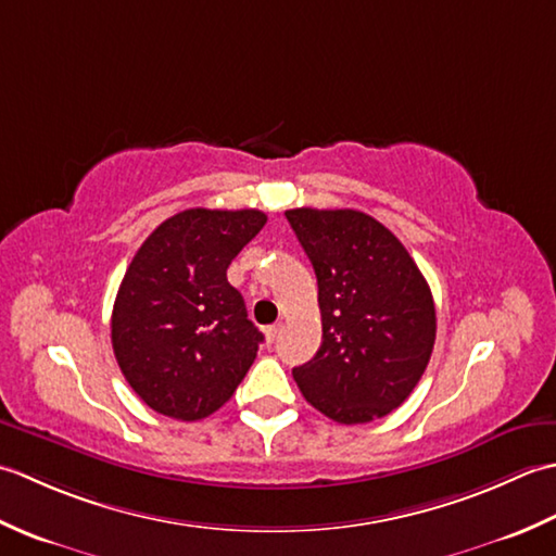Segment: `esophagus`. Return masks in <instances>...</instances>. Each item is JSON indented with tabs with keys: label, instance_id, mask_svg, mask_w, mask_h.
<instances>
[{
	"label": "esophagus",
	"instance_id": "esophagus-1",
	"mask_svg": "<svg viewBox=\"0 0 556 556\" xmlns=\"http://www.w3.org/2000/svg\"><path fill=\"white\" fill-rule=\"evenodd\" d=\"M279 332H281V325H271V327H267V329H265L267 344H275L277 337H279Z\"/></svg>",
	"mask_w": 556,
	"mask_h": 556
}]
</instances>
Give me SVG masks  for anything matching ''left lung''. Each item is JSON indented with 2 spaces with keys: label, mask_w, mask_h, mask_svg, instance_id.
Returning <instances> with one entry per match:
<instances>
[{
  "label": "left lung",
  "mask_w": 556,
  "mask_h": 556,
  "mask_svg": "<svg viewBox=\"0 0 556 556\" xmlns=\"http://www.w3.org/2000/svg\"><path fill=\"white\" fill-rule=\"evenodd\" d=\"M317 277L323 344L293 368L305 401L344 425L399 408L430 363L428 281L396 236L358 210H287Z\"/></svg>",
  "instance_id": "obj_1"
}]
</instances>
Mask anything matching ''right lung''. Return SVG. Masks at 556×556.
<instances>
[{"label":"right lung","mask_w":556,"mask_h":556,"mask_svg":"<svg viewBox=\"0 0 556 556\" xmlns=\"http://www.w3.org/2000/svg\"><path fill=\"white\" fill-rule=\"evenodd\" d=\"M260 210L193 207L138 248L112 311L116 363L146 404L176 420L222 408L257 356L263 332L227 267L265 227Z\"/></svg>","instance_id":"add662e5"}]
</instances>
